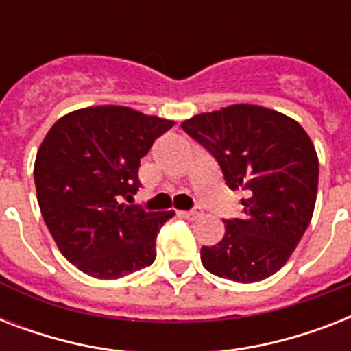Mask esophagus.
I'll return each instance as SVG.
<instances>
[{
  "instance_id": "1",
  "label": "esophagus",
  "mask_w": 351,
  "mask_h": 351,
  "mask_svg": "<svg viewBox=\"0 0 351 351\" xmlns=\"http://www.w3.org/2000/svg\"><path fill=\"white\" fill-rule=\"evenodd\" d=\"M182 217L187 220H197L198 217H202V209L197 206V208L189 209V211H184V213H182Z\"/></svg>"
}]
</instances>
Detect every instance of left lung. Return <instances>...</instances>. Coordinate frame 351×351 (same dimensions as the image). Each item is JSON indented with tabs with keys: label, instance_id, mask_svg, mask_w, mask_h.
Masks as SVG:
<instances>
[{
	"label": "left lung",
	"instance_id": "8db88e82",
	"mask_svg": "<svg viewBox=\"0 0 351 351\" xmlns=\"http://www.w3.org/2000/svg\"><path fill=\"white\" fill-rule=\"evenodd\" d=\"M182 129L219 162L226 186L244 193L242 219H226L204 267L234 282H258L286 264L311 222L319 160L306 131L266 107L230 106L197 114Z\"/></svg>",
	"mask_w": 351,
	"mask_h": 351
}]
</instances>
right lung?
I'll return each mask as SVG.
<instances>
[{
    "label": "right lung",
    "instance_id": "1",
    "mask_svg": "<svg viewBox=\"0 0 351 351\" xmlns=\"http://www.w3.org/2000/svg\"><path fill=\"white\" fill-rule=\"evenodd\" d=\"M173 121L129 107L69 112L51 127L34 164L41 215L62 255L95 278L151 266L156 234L173 217L125 204L142 186L140 158Z\"/></svg>",
    "mask_w": 351,
    "mask_h": 351
}]
</instances>
